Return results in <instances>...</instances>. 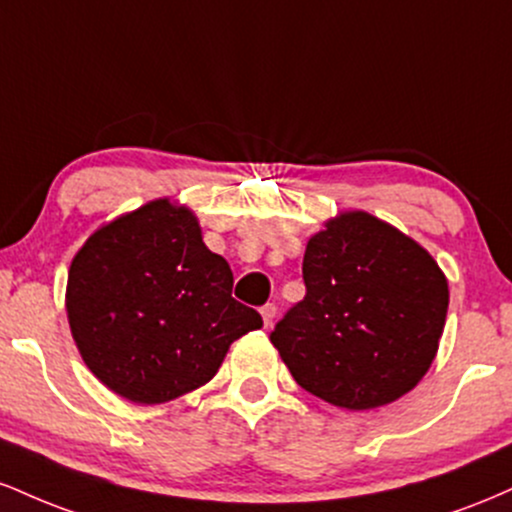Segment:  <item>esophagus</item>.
Listing matches in <instances>:
<instances>
[{"instance_id":"34e87169","label":"esophagus","mask_w":512,"mask_h":512,"mask_svg":"<svg viewBox=\"0 0 512 512\" xmlns=\"http://www.w3.org/2000/svg\"><path fill=\"white\" fill-rule=\"evenodd\" d=\"M262 320H264V327H272V322H274V317H276V305L274 303H267V305H262Z\"/></svg>"}]
</instances>
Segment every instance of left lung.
Returning <instances> with one entry per match:
<instances>
[{
  "label": "left lung",
  "instance_id": "obj_1",
  "mask_svg": "<svg viewBox=\"0 0 512 512\" xmlns=\"http://www.w3.org/2000/svg\"><path fill=\"white\" fill-rule=\"evenodd\" d=\"M303 281L305 298L272 332L303 390L363 411L421 383L450 303L428 250L368 211H342L305 245Z\"/></svg>",
  "mask_w": 512,
  "mask_h": 512
}]
</instances>
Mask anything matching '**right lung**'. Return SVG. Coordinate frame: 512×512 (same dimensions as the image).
Segmentation results:
<instances>
[{
	"label": "right lung",
	"instance_id": "add662e5",
	"mask_svg": "<svg viewBox=\"0 0 512 512\" xmlns=\"http://www.w3.org/2000/svg\"><path fill=\"white\" fill-rule=\"evenodd\" d=\"M195 211L163 197L91 233L67 276L69 330L101 383L134 404L207 385L236 339L260 330Z\"/></svg>",
	"mask_w": 512,
	"mask_h": 512
}]
</instances>
